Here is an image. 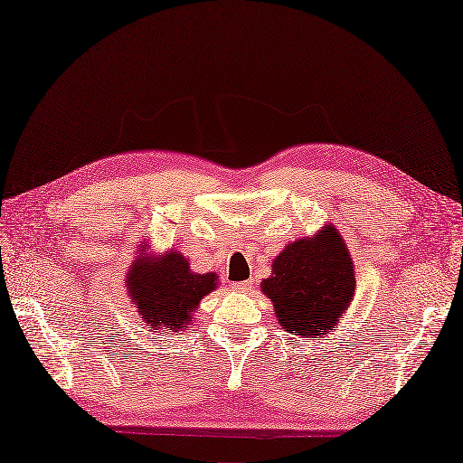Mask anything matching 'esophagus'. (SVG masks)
<instances>
[{
	"label": "esophagus",
	"instance_id": "1",
	"mask_svg": "<svg viewBox=\"0 0 463 463\" xmlns=\"http://www.w3.org/2000/svg\"><path fill=\"white\" fill-rule=\"evenodd\" d=\"M232 289L236 293H248L252 289V283L250 281H239V283H232Z\"/></svg>",
	"mask_w": 463,
	"mask_h": 463
}]
</instances>
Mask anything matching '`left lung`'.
Segmentation results:
<instances>
[{"label":"left lung","instance_id":"left-lung-1","mask_svg":"<svg viewBox=\"0 0 463 463\" xmlns=\"http://www.w3.org/2000/svg\"><path fill=\"white\" fill-rule=\"evenodd\" d=\"M260 288L288 333L301 338L335 333L355 289L348 246L333 224H326L315 236L288 244Z\"/></svg>","mask_w":463,"mask_h":463}]
</instances>
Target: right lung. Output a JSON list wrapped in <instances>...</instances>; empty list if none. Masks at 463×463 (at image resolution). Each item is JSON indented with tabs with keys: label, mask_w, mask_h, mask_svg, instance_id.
<instances>
[{
	"label": "right lung",
	"mask_w": 463,
	"mask_h": 463,
	"mask_svg": "<svg viewBox=\"0 0 463 463\" xmlns=\"http://www.w3.org/2000/svg\"><path fill=\"white\" fill-rule=\"evenodd\" d=\"M217 286V274L192 271L187 258L175 250L162 256H138L127 274V293L142 323L160 335L177 333L192 325L199 301Z\"/></svg>",
	"instance_id": "add662e5"
}]
</instances>
